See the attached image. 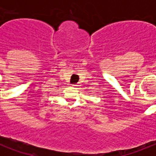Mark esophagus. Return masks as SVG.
Listing matches in <instances>:
<instances>
[{"label": "esophagus", "mask_w": 156, "mask_h": 156, "mask_svg": "<svg viewBox=\"0 0 156 156\" xmlns=\"http://www.w3.org/2000/svg\"><path fill=\"white\" fill-rule=\"evenodd\" d=\"M73 87H79L80 86V83H75V84H73Z\"/></svg>", "instance_id": "obj_1"}]
</instances>
